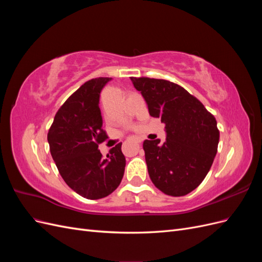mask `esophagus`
Instances as JSON below:
<instances>
[{
  "instance_id": "esophagus-1",
  "label": "esophagus",
  "mask_w": 262,
  "mask_h": 262,
  "mask_svg": "<svg viewBox=\"0 0 262 262\" xmlns=\"http://www.w3.org/2000/svg\"><path fill=\"white\" fill-rule=\"evenodd\" d=\"M134 142H136L137 144H140L141 142H142V140H141V139H136V140H134Z\"/></svg>"
}]
</instances>
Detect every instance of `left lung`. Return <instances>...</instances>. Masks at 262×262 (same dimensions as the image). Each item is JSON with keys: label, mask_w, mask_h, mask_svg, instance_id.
<instances>
[{"label": "left lung", "mask_w": 262, "mask_h": 262, "mask_svg": "<svg viewBox=\"0 0 262 262\" xmlns=\"http://www.w3.org/2000/svg\"><path fill=\"white\" fill-rule=\"evenodd\" d=\"M143 96L150 117L165 123L166 140H145L143 149L150 180L171 196H182L199 186L217 152L216 120L184 87L148 77H131Z\"/></svg>", "instance_id": "8db88e82"}]
</instances>
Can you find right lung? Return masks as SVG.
Wrapping results in <instances>:
<instances>
[{
    "instance_id": "add662e5",
    "label": "right lung",
    "mask_w": 262,
    "mask_h": 262,
    "mask_svg": "<svg viewBox=\"0 0 262 262\" xmlns=\"http://www.w3.org/2000/svg\"><path fill=\"white\" fill-rule=\"evenodd\" d=\"M110 81V77H98L83 84L59 109L48 132L51 156L60 175L71 189L90 200L114 192L124 173L121 144L110 148L107 158L98 149L107 139L99 97Z\"/></svg>"
}]
</instances>
